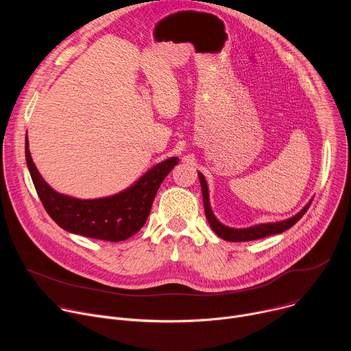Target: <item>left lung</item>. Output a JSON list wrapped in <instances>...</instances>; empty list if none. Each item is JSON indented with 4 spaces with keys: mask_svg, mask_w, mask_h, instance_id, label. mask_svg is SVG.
<instances>
[{
    "mask_svg": "<svg viewBox=\"0 0 351 351\" xmlns=\"http://www.w3.org/2000/svg\"><path fill=\"white\" fill-rule=\"evenodd\" d=\"M198 179L199 183H202V191H203V199H204V210H206V217L207 221L211 226V229L223 240L228 241H250V240H258L267 236H272V234H279L285 230H287L289 228H291L300 218H302L310 204L313 203L314 197L310 199V202L303 207V210L297 213L295 215H293L289 219L285 221H279V222H267V223H258V225H253L248 228H230L223 225L222 222H219V219L215 217V214L213 213L211 208V203H210V190H208V183L204 178V175L202 172H198Z\"/></svg>",
    "mask_w": 351,
    "mask_h": 351,
    "instance_id": "1",
    "label": "left lung"
}]
</instances>
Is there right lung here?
<instances>
[{
    "label": "right lung",
    "mask_w": 351,
    "mask_h": 351,
    "mask_svg": "<svg viewBox=\"0 0 351 351\" xmlns=\"http://www.w3.org/2000/svg\"><path fill=\"white\" fill-rule=\"evenodd\" d=\"M25 154L36 191L53 221L69 233L107 241L126 240L143 228L162 180L179 162L178 157H171L117 194L83 199L58 193L43 179L30 154L27 133Z\"/></svg>",
    "instance_id": "obj_1"
}]
</instances>
